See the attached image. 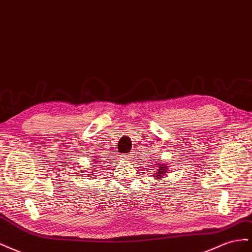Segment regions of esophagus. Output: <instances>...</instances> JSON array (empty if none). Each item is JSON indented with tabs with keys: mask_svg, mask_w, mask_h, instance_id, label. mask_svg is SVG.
Wrapping results in <instances>:
<instances>
[{
	"mask_svg": "<svg viewBox=\"0 0 252 252\" xmlns=\"http://www.w3.org/2000/svg\"><path fill=\"white\" fill-rule=\"evenodd\" d=\"M123 158H126V159H130V158H132V156H131V155H124V156H123Z\"/></svg>",
	"mask_w": 252,
	"mask_h": 252,
	"instance_id": "esophagus-1",
	"label": "esophagus"
}]
</instances>
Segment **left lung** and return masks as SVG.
I'll use <instances>...</instances> for the list:
<instances>
[{
  "instance_id": "1",
  "label": "left lung",
  "mask_w": 252,
  "mask_h": 252,
  "mask_svg": "<svg viewBox=\"0 0 252 252\" xmlns=\"http://www.w3.org/2000/svg\"><path fill=\"white\" fill-rule=\"evenodd\" d=\"M158 169L157 172L154 174V177H156L158 180L159 179H163L165 177V174L168 171V168H167V166L165 164L162 163H158Z\"/></svg>"
}]
</instances>
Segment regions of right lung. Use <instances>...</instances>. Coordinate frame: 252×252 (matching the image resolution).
I'll return each instance as SVG.
<instances>
[{
	"label": "right lung",
	"instance_id": "1",
	"mask_svg": "<svg viewBox=\"0 0 252 252\" xmlns=\"http://www.w3.org/2000/svg\"><path fill=\"white\" fill-rule=\"evenodd\" d=\"M96 162H97V161H95V163H96ZM94 166H95V165H94Z\"/></svg>",
	"mask_w": 252,
	"mask_h": 252
}]
</instances>
